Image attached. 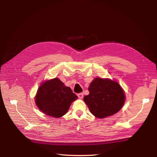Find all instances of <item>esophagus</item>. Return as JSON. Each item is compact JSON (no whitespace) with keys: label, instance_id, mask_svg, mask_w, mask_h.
<instances>
[{"label":"esophagus","instance_id":"obj_1","mask_svg":"<svg viewBox=\"0 0 157 157\" xmlns=\"http://www.w3.org/2000/svg\"><path fill=\"white\" fill-rule=\"evenodd\" d=\"M78 97L79 98H83V93H79L78 94Z\"/></svg>","mask_w":157,"mask_h":157}]
</instances>
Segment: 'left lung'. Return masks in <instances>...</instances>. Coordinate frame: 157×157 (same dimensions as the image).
Segmentation results:
<instances>
[{"label": "left lung", "mask_w": 157, "mask_h": 157, "mask_svg": "<svg viewBox=\"0 0 157 157\" xmlns=\"http://www.w3.org/2000/svg\"><path fill=\"white\" fill-rule=\"evenodd\" d=\"M89 94L83 100L97 118H104L118 113L125 101V94L116 81L96 78L88 87Z\"/></svg>", "instance_id": "1"}]
</instances>
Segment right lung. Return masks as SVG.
Wrapping results in <instances>:
<instances>
[{
    "instance_id": "right-lung-1",
    "label": "right lung",
    "mask_w": 157,
    "mask_h": 157,
    "mask_svg": "<svg viewBox=\"0 0 157 157\" xmlns=\"http://www.w3.org/2000/svg\"><path fill=\"white\" fill-rule=\"evenodd\" d=\"M78 96L55 78L41 83L35 97V102L40 111L48 116L60 118L67 113L71 103Z\"/></svg>"
}]
</instances>
